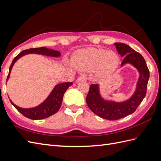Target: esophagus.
<instances>
[{"label":"esophagus","mask_w":161,"mask_h":161,"mask_svg":"<svg viewBox=\"0 0 161 161\" xmlns=\"http://www.w3.org/2000/svg\"><path fill=\"white\" fill-rule=\"evenodd\" d=\"M86 77L84 75H81L79 77L77 78V82H80V81H86Z\"/></svg>","instance_id":"34e87169"}]
</instances>
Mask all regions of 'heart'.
<instances>
[{
	"label": "heart",
	"mask_w": 161,
	"mask_h": 161,
	"mask_svg": "<svg viewBox=\"0 0 161 161\" xmlns=\"http://www.w3.org/2000/svg\"><path fill=\"white\" fill-rule=\"evenodd\" d=\"M73 64L80 70L97 71L105 75L116 71L120 58L116 53L105 49L89 47L78 50L73 57Z\"/></svg>",
	"instance_id": "b5f03b06"
}]
</instances>
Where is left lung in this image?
Wrapping results in <instances>:
<instances>
[{
	"mask_svg": "<svg viewBox=\"0 0 161 161\" xmlns=\"http://www.w3.org/2000/svg\"><path fill=\"white\" fill-rule=\"evenodd\" d=\"M118 54L124 58L121 66L130 63L138 70L139 80L135 91L129 99L121 103L105 101L99 92L98 84H91L86 103L90 110L102 118L109 120H119L135 112L138 106L146 97L150 72L145 59L139 53L135 51L129 45L122 43H115Z\"/></svg>",
	"mask_w": 161,
	"mask_h": 161,
	"instance_id": "8db88e82",
	"label": "left lung"
}]
</instances>
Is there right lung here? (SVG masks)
<instances>
[{"mask_svg":"<svg viewBox=\"0 0 161 161\" xmlns=\"http://www.w3.org/2000/svg\"><path fill=\"white\" fill-rule=\"evenodd\" d=\"M28 53H37V54L52 57H58L60 56V52L44 47L38 48H31L24 50L20 52L18 55L16 56L14 58L13 61H12L11 64L9 67V74L7 75V81L9 80L12 67H13L15 62L19 58H21L22 56L26 54H28ZM73 82H64V83H61L56 85L46 99L41 105L33 108L24 109L19 108V107L15 105L11 100L10 101L11 104L15 107V109L19 112L21 113L23 116L29 119H31V120H41V119L49 117L52 115L56 114L59 110L62 102H63L64 94L69 86H71Z\"/></svg>","mask_w":161,"mask_h":161,"instance_id":"obj_1","label":"right lung"}]
</instances>
